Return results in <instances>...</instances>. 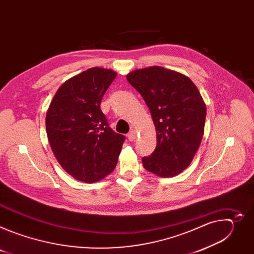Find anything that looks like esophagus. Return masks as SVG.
Listing matches in <instances>:
<instances>
[{"mask_svg":"<svg viewBox=\"0 0 254 254\" xmlns=\"http://www.w3.org/2000/svg\"><path fill=\"white\" fill-rule=\"evenodd\" d=\"M135 137H136V132H135V130H130V131L128 132V134H127L128 140L132 141V140L135 139Z\"/></svg>","mask_w":254,"mask_h":254,"instance_id":"34e87169","label":"esophagus"}]
</instances>
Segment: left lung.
Returning <instances> with one entry per match:
<instances>
[{
  "label": "left lung",
  "instance_id": "8db88e82",
  "mask_svg": "<svg viewBox=\"0 0 254 254\" xmlns=\"http://www.w3.org/2000/svg\"><path fill=\"white\" fill-rule=\"evenodd\" d=\"M146 101L157 132V147L142 166L163 178L175 177L192 162L204 134L205 102L186 75L161 66L127 75Z\"/></svg>",
  "mask_w": 254,
  "mask_h": 254
}]
</instances>
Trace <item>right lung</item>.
<instances>
[{
  "label": "right lung",
  "mask_w": 254,
  "mask_h": 254,
  "mask_svg": "<svg viewBox=\"0 0 254 254\" xmlns=\"http://www.w3.org/2000/svg\"><path fill=\"white\" fill-rule=\"evenodd\" d=\"M117 72L89 68L65 81L46 114V131L61 167L74 179L94 183L116 168L125 135L115 132L100 101Z\"/></svg>",
  "instance_id": "1"
}]
</instances>
